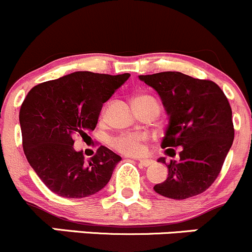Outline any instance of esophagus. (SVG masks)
<instances>
[{
  "label": "esophagus",
  "mask_w": 252,
  "mask_h": 252,
  "mask_svg": "<svg viewBox=\"0 0 252 252\" xmlns=\"http://www.w3.org/2000/svg\"><path fill=\"white\" fill-rule=\"evenodd\" d=\"M139 163H140V166L142 167H149L152 164V161L149 158H139Z\"/></svg>",
  "instance_id": "34e87169"
}]
</instances>
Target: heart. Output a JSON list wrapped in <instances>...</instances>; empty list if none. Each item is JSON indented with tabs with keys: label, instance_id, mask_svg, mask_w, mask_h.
Masks as SVG:
<instances>
[{
	"label": "heart",
	"instance_id": "1",
	"mask_svg": "<svg viewBox=\"0 0 252 252\" xmlns=\"http://www.w3.org/2000/svg\"><path fill=\"white\" fill-rule=\"evenodd\" d=\"M134 103H157L154 97L147 95H139L134 98ZM158 105V103H157ZM149 136L144 133H123L114 136L111 144L117 151L124 155H138L144 150V144Z\"/></svg>",
	"mask_w": 252,
	"mask_h": 252
}]
</instances>
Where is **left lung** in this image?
Instances as JSON below:
<instances>
[{"instance_id": "8db88e82", "label": "left lung", "mask_w": 252, "mask_h": 252, "mask_svg": "<svg viewBox=\"0 0 252 252\" xmlns=\"http://www.w3.org/2000/svg\"><path fill=\"white\" fill-rule=\"evenodd\" d=\"M157 91L168 116L161 147L179 161L167 164L168 177L156 184L157 194L184 200L204 192L222 169L234 139L232 108L220 86L180 72L139 75ZM166 164V158L157 159Z\"/></svg>"}]
</instances>
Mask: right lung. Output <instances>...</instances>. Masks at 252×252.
<instances>
[{
    "label": "right lung",
    "instance_id": "add662e5",
    "mask_svg": "<svg viewBox=\"0 0 252 252\" xmlns=\"http://www.w3.org/2000/svg\"><path fill=\"white\" fill-rule=\"evenodd\" d=\"M129 73L118 75L74 72L45 81L28 93L19 112L23 150L28 162L51 191L68 199L96 194L110 182L122 159L100 146L85 161L74 136L95 129L101 108Z\"/></svg>",
    "mask_w": 252,
    "mask_h": 252
}]
</instances>
